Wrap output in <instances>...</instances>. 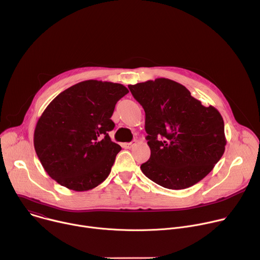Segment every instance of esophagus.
<instances>
[{
  "instance_id": "1",
  "label": "esophagus",
  "mask_w": 260,
  "mask_h": 260,
  "mask_svg": "<svg viewBox=\"0 0 260 260\" xmlns=\"http://www.w3.org/2000/svg\"><path fill=\"white\" fill-rule=\"evenodd\" d=\"M135 144L134 143H123L122 144V147L125 148V149H131Z\"/></svg>"
}]
</instances>
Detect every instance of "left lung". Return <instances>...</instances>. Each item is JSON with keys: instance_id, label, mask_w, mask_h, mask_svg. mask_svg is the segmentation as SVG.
Segmentation results:
<instances>
[{"instance_id": "obj_1", "label": "left lung", "mask_w": 260, "mask_h": 260, "mask_svg": "<svg viewBox=\"0 0 260 260\" xmlns=\"http://www.w3.org/2000/svg\"><path fill=\"white\" fill-rule=\"evenodd\" d=\"M128 89L146 114L151 156L141 165L143 174L171 190L189 188L204 179L226 144L220 113L168 78L129 84Z\"/></svg>"}]
</instances>
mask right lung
I'll return each mask as SVG.
<instances>
[{
    "mask_svg": "<svg viewBox=\"0 0 260 260\" xmlns=\"http://www.w3.org/2000/svg\"><path fill=\"white\" fill-rule=\"evenodd\" d=\"M128 93L120 83L84 80L60 93L39 118L34 145L47 174L76 192L104 182L121 147L108 133L118 100Z\"/></svg>",
    "mask_w": 260,
    "mask_h": 260,
    "instance_id": "right-lung-1",
    "label": "right lung"
}]
</instances>
